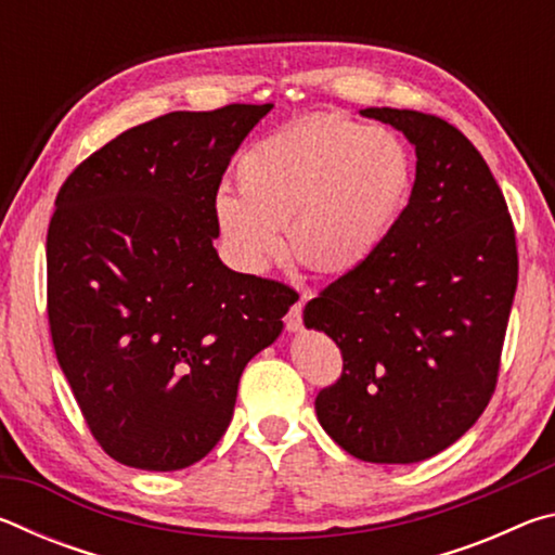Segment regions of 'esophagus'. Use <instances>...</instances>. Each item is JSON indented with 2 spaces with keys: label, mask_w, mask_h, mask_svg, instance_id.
I'll use <instances>...</instances> for the list:
<instances>
[{
  "label": "esophagus",
  "mask_w": 555,
  "mask_h": 555,
  "mask_svg": "<svg viewBox=\"0 0 555 555\" xmlns=\"http://www.w3.org/2000/svg\"><path fill=\"white\" fill-rule=\"evenodd\" d=\"M300 327H304V298L296 300V304L291 306V311L286 313V331L298 333Z\"/></svg>",
  "instance_id": "34e87169"
}]
</instances>
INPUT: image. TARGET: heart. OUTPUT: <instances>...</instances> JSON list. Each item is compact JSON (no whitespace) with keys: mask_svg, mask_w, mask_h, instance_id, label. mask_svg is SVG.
I'll return each instance as SVG.
<instances>
[{"mask_svg":"<svg viewBox=\"0 0 555 555\" xmlns=\"http://www.w3.org/2000/svg\"><path fill=\"white\" fill-rule=\"evenodd\" d=\"M240 195L212 215L234 264L267 271L284 251L318 274L345 276L379 255L413 188L406 144L384 127L313 115L269 131L237 158Z\"/></svg>","mask_w":555,"mask_h":555,"instance_id":"b5f03b06","label":"heart"}]
</instances>
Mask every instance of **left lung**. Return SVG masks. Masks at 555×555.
I'll list each match as a JSON object with an SVG mask.
<instances>
[{
  "instance_id": "1",
  "label": "left lung",
  "mask_w": 555,
  "mask_h": 555,
  "mask_svg": "<svg viewBox=\"0 0 555 555\" xmlns=\"http://www.w3.org/2000/svg\"><path fill=\"white\" fill-rule=\"evenodd\" d=\"M360 115L409 139L416 181L379 255L304 308L308 331L343 352L315 413L350 455L409 465L453 446L490 403L519 259L504 195L463 131L413 109Z\"/></svg>"
}]
</instances>
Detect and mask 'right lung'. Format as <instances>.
<instances>
[{
  "instance_id": "obj_1",
  "label": "right lung",
  "mask_w": 555,
  "mask_h": 555,
  "mask_svg": "<svg viewBox=\"0 0 555 555\" xmlns=\"http://www.w3.org/2000/svg\"><path fill=\"white\" fill-rule=\"evenodd\" d=\"M274 105L171 112L86 158L46 240L53 350L98 443L171 473L228 430L247 362L298 294L224 267L212 203L244 137Z\"/></svg>"
}]
</instances>
